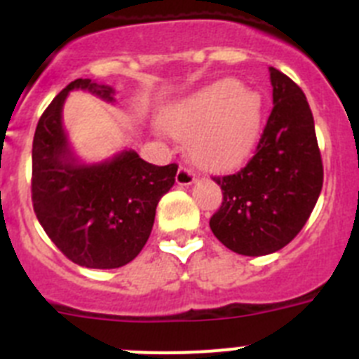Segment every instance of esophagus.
Returning a JSON list of instances; mask_svg holds the SVG:
<instances>
[{
  "instance_id": "obj_1",
  "label": "esophagus",
  "mask_w": 359,
  "mask_h": 359,
  "mask_svg": "<svg viewBox=\"0 0 359 359\" xmlns=\"http://www.w3.org/2000/svg\"><path fill=\"white\" fill-rule=\"evenodd\" d=\"M196 182V174L189 167H180L176 174V183L182 187H189Z\"/></svg>"
}]
</instances>
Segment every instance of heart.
<instances>
[{"label": "heart", "instance_id": "heart-1", "mask_svg": "<svg viewBox=\"0 0 359 359\" xmlns=\"http://www.w3.org/2000/svg\"><path fill=\"white\" fill-rule=\"evenodd\" d=\"M261 128V98L237 81L214 82L176 107L169 129L192 136V158L205 169H230L239 163Z\"/></svg>", "mask_w": 359, "mask_h": 359}]
</instances>
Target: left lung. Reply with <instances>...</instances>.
<instances>
[{
	"label": "left lung",
	"instance_id": "8db88e82",
	"mask_svg": "<svg viewBox=\"0 0 359 359\" xmlns=\"http://www.w3.org/2000/svg\"><path fill=\"white\" fill-rule=\"evenodd\" d=\"M273 109L243 169L215 176L223 203L210 217L214 236L239 255H268L290 244L318 201L323 165L304 91L269 68Z\"/></svg>",
	"mask_w": 359,
	"mask_h": 359
}]
</instances>
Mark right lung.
<instances>
[{"instance_id":"1","label":"right lung","mask_w":359,"mask_h":359,"mask_svg":"<svg viewBox=\"0 0 359 359\" xmlns=\"http://www.w3.org/2000/svg\"><path fill=\"white\" fill-rule=\"evenodd\" d=\"M73 90L115 102L113 88L77 79L44 109L32 145L34 212L72 262L95 269L120 268L147 243L158 201L174 185L177 165L158 167L135 151L102 163H79L62 128V106Z\"/></svg>"}]
</instances>
